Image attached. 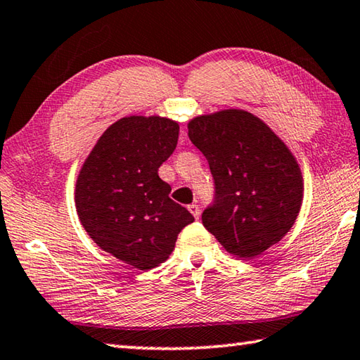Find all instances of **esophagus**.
Returning <instances> with one entry per match:
<instances>
[{"label":"esophagus","mask_w":360,"mask_h":360,"mask_svg":"<svg viewBox=\"0 0 360 360\" xmlns=\"http://www.w3.org/2000/svg\"><path fill=\"white\" fill-rule=\"evenodd\" d=\"M188 210H190L191 212V215L194 217V218H199V215H200V209H199V207L196 205V204H191V205H188Z\"/></svg>","instance_id":"esophagus-1"}]
</instances>
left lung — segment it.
<instances>
[{
  "mask_svg": "<svg viewBox=\"0 0 360 360\" xmlns=\"http://www.w3.org/2000/svg\"><path fill=\"white\" fill-rule=\"evenodd\" d=\"M188 136L215 180V202L202 213L205 229L237 257L250 259L278 243L304 199L299 162L286 143L240 109L193 118Z\"/></svg>",
  "mask_w": 360,
  "mask_h": 360,
  "instance_id": "obj_1",
  "label": "left lung"
}]
</instances>
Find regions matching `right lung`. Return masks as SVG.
<instances>
[{
	"label": "right lung",
	"instance_id": "right-lung-1",
	"mask_svg": "<svg viewBox=\"0 0 360 360\" xmlns=\"http://www.w3.org/2000/svg\"><path fill=\"white\" fill-rule=\"evenodd\" d=\"M180 126L166 117H123L98 139L75 181V209L105 253L139 270L158 267L194 218L169 198L158 169L174 153Z\"/></svg>",
	"mask_w": 360,
	"mask_h": 360
}]
</instances>
